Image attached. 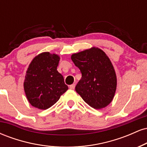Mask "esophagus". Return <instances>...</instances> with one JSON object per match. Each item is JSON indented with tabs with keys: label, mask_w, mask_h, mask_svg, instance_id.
I'll return each instance as SVG.
<instances>
[{
	"label": "esophagus",
	"mask_w": 147,
	"mask_h": 147,
	"mask_svg": "<svg viewBox=\"0 0 147 147\" xmlns=\"http://www.w3.org/2000/svg\"><path fill=\"white\" fill-rule=\"evenodd\" d=\"M75 88V84H71V85H70V89H72V90H74Z\"/></svg>",
	"instance_id": "1"
}]
</instances>
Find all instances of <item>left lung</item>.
<instances>
[{"mask_svg": "<svg viewBox=\"0 0 147 147\" xmlns=\"http://www.w3.org/2000/svg\"><path fill=\"white\" fill-rule=\"evenodd\" d=\"M82 78L75 90L94 109H103L113 99L117 86L115 72L110 59L100 49L92 48L72 55Z\"/></svg>", "mask_w": 147, "mask_h": 147, "instance_id": "1", "label": "left lung"}]
</instances>
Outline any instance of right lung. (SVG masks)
I'll return each mask as SVG.
<instances>
[{"mask_svg":"<svg viewBox=\"0 0 147 147\" xmlns=\"http://www.w3.org/2000/svg\"><path fill=\"white\" fill-rule=\"evenodd\" d=\"M58 55L43 52L35 57L27 70L24 90L32 106L46 110L53 106L68 89L57 71Z\"/></svg>","mask_w":147,"mask_h":147,"instance_id":"add662e5","label":"right lung"}]
</instances>
